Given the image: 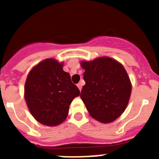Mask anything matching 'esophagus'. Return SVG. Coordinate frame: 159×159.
Here are the masks:
<instances>
[{
    "mask_svg": "<svg viewBox=\"0 0 159 159\" xmlns=\"http://www.w3.org/2000/svg\"><path fill=\"white\" fill-rule=\"evenodd\" d=\"M82 86H83L82 83H79V84H77V87H78V88L80 89V91H81V89H82Z\"/></svg>",
    "mask_w": 159,
    "mask_h": 159,
    "instance_id": "obj_1",
    "label": "esophagus"
}]
</instances>
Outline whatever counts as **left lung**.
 I'll use <instances>...</instances> for the list:
<instances>
[{"mask_svg": "<svg viewBox=\"0 0 159 159\" xmlns=\"http://www.w3.org/2000/svg\"><path fill=\"white\" fill-rule=\"evenodd\" d=\"M85 70L80 98L91 116L102 123L116 120L125 111L131 84L123 66L109 57L83 61Z\"/></svg>", "mask_w": 159, "mask_h": 159, "instance_id": "left-lung-1", "label": "left lung"}]
</instances>
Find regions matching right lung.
<instances>
[{"label":"right lung","mask_w":159,"mask_h":159,"mask_svg":"<svg viewBox=\"0 0 159 159\" xmlns=\"http://www.w3.org/2000/svg\"><path fill=\"white\" fill-rule=\"evenodd\" d=\"M80 90L63 64L47 59L31 70L25 87V99L32 116L46 126H57L67 118L69 106Z\"/></svg>","instance_id":"add662e5"}]
</instances>
